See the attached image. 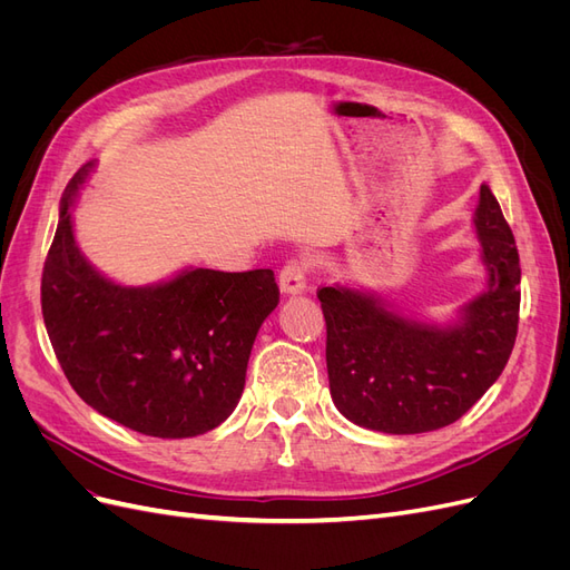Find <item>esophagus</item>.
<instances>
[{"instance_id":"34e87169","label":"esophagus","mask_w":570,"mask_h":570,"mask_svg":"<svg viewBox=\"0 0 570 570\" xmlns=\"http://www.w3.org/2000/svg\"><path fill=\"white\" fill-rule=\"evenodd\" d=\"M306 271L308 264L304 258H289V262L281 268L278 273V283L285 295H297V292L304 289L306 285Z\"/></svg>"}]
</instances>
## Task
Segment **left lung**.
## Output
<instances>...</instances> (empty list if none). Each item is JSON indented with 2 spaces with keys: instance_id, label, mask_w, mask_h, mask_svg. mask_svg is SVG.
I'll return each instance as SVG.
<instances>
[{
  "instance_id": "obj_1",
  "label": "left lung",
  "mask_w": 570,
  "mask_h": 570,
  "mask_svg": "<svg viewBox=\"0 0 570 570\" xmlns=\"http://www.w3.org/2000/svg\"><path fill=\"white\" fill-rule=\"evenodd\" d=\"M475 228L490 271L488 295L454 327L406 321L347 287H321L325 364L344 419L392 435L459 421L502 375L519 333V249L499 202L480 187Z\"/></svg>"
}]
</instances>
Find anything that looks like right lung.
Masks as SVG:
<instances>
[{
    "label": "right lung",
    "mask_w": 570,
    "mask_h": 570,
    "mask_svg": "<svg viewBox=\"0 0 570 570\" xmlns=\"http://www.w3.org/2000/svg\"><path fill=\"white\" fill-rule=\"evenodd\" d=\"M42 268V316L85 404L151 438H195L226 421L245 390L264 318L281 302L271 268H195L157 287H120L80 256L71 197Z\"/></svg>",
    "instance_id": "obj_1"
}]
</instances>
